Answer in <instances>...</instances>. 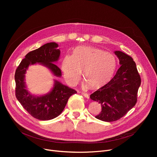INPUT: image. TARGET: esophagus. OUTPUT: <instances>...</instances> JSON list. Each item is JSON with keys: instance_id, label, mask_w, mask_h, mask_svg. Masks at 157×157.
Here are the masks:
<instances>
[{"instance_id": "34e87169", "label": "esophagus", "mask_w": 157, "mask_h": 157, "mask_svg": "<svg viewBox=\"0 0 157 157\" xmlns=\"http://www.w3.org/2000/svg\"><path fill=\"white\" fill-rule=\"evenodd\" d=\"M81 94L83 95L85 97H86V98H88H88H90V97H89L88 94H87L86 93H85V92H81Z\"/></svg>"}]
</instances>
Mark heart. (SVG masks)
I'll list each match as a JSON object with an SVG mask.
<instances>
[{"label":"heart","instance_id":"obj_1","mask_svg":"<svg viewBox=\"0 0 157 157\" xmlns=\"http://www.w3.org/2000/svg\"><path fill=\"white\" fill-rule=\"evenodd\" d=\"M117 68L115 56L92 46H78L72 56L65 55L61 63L63 78L72 86H76L81 78L90 87L97 89L107 84L113 76Z\"/></svg>","mask_w":157,"mask_h":157}]
</instances>
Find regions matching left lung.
Wrapping results in <instances>:
<instances>
[{"label": "left lung", "mask_w": 157, "mask_h": 157, "mask_svg": "<svg viewBox=\"0 0 157 157\" xmlns=\"http://www.w3.org/2000/svg\"><path fill=\"white\" fill-rule=\"evenodd\" d=\"M114 53L121 67L109 83L90 96L102 107L101 113L95 118L107 122L119 120L136 105L141 82L132 58L120 51Z\"/></svg>", "instance_id": "1"}]
</instances>
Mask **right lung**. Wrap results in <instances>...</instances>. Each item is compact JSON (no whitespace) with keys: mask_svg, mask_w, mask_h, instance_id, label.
Wrapping results in <instances>:
<instances>
[{"mask_svg":"<svg viewBox=\"0 0 157 157\" xmlns=\"http://www.w3.org/2000/svg\"><path fill=\"white\" fill-rule=\"evenodd\" d=\"M58 44L49 43L27 53L16 69L14 75L16 98L31 116L39 120H52L62 113L69 97L76 94L75 90L55 79L53 87L49 93L40 96L33 95L27 90L26 71L30 65L39 63L46 67L56 77H61L60 69L54 63L59 59Z\"/></svg>","mask_w":157,"mask_h":157,"instance_id":"add662e5","label":"right lung"}]
</instances>
